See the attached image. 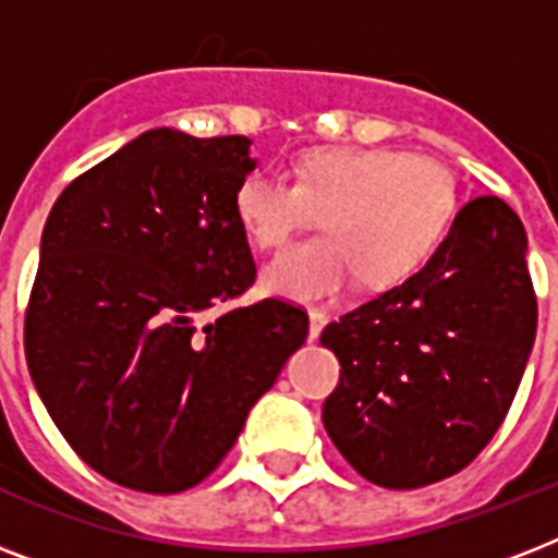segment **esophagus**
Listing matches in <instances>:
<instances>
[{
	"label": "esophagus",
	"mask_w": 558,
	"mask_h": 558,
	"mask_svg": "<svg viewBox=\"0 0 558 558\" xmlns=\"http://www.w3.org/2000/svg\"><path fill=\"white\" fill-rule=\"evenodd\" d=\"M327 322H330V315L324 313V310H310V339H318Z\"/></svg>",
	"instance_id": "34e87169"
}]
</instances>
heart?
Instances as JSON below:
<instances>
[{"label":"heart","mask_w":558,"mask_h":558,"mask_svg":"<svg viewBox=\"0 0 558 558\" xmlns=\"http://www.w3.org/2000/svg\"><path fill=\"white\" fill-rule=\"evenodd\" d=\"M234 210L257 248H280L324 210V234L292 245L263 269L266 292L287 301H330L362 275L367 287L414 278L440 248L454 217V182L432 159L381 147H315L295 182L254 170Z\"/></svg>","instance_id":"obj_1"}]
</instances>
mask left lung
<instances>
[{
    "instance_id": "left-lung-1",
    "label": "left lung",
    "mask_w": 558,
    "mask_h": 558,
    "mask_svg": "<svg viewBox=\"0 0 558 558\" xmlns=\"http://www.w3.org/2000/svg\"><path fill=\"white\" fill-rule=\"evenodd\" d=\"M536 322L524 226L507 202L477 196L414 278L324 327L341 365L324 428L376 486L454 475L510 411Z\"/></svg>"
}]
</instances>
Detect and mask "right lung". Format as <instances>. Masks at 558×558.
<instances>
[{
    "label": "right lung",
    "instance_id": "1",
    "mask_svg": "<svg viewBox=\"0 0 558 558\" xmlns=\"http://www.w3.org/2000/svg\"><path fill=\"white\" fill-rule=\"evenodd\" d=\"M245 135L147 130L74 179L48 214L25 359L65 442L138 493L191 489L306 341L310 318L260 301L208 318L254 283L234 193Z\"/></svg>",
    "mask_w": 558,
    "mask_h": 558
}]
</instances>
